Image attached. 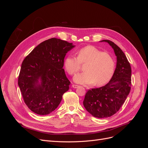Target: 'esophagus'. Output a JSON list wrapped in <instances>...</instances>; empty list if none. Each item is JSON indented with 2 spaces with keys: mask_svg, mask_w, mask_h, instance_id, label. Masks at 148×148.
<instances>
[{
  "mask_svg": "<svg viewBox=\"0 0 148 148\" xmlns=\"http://www.w3.org/2000/svg\"><path fill=\"white\" fill-rule=\"evenodd\" d=\"M72 87L73 88H78L79 87L78 85H77V84H72Z\"/></svg>",
  "mask_w": 148,
  "mask_h": 148,
  "instance_id": "1",
  "label": "esophagus"
}]
</instances>
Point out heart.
<instances>
[{
	"label": "heart",
	"mask_w": 148,
	"mask_h": 148,
	"mask_svg": "<svg viewBox=\"0 0 148 148\" xmlns=\"http://www.w3.org/2000/svg\"><path fill=\"white\" fill-rule=\"evenodd\" d=\"M77 58L68 56L64 60V66L70 75L77 73L80 64L86 62L84 72L75 76L74 81L78 84L97 86L107 83L111 79L115 70L114 60L109 53L104 52L93 46H87L77 51Z\"/></svg>",
	"instance_id": "heart-1"
}]
</instances>
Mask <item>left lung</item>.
I'll return each mask as SVG.
<instances>
[{
	"label": "left lung",
	"mask_w": 148,
	"mask_h": 148,
	"mask_svg": "<svg viewBox=\"0 0 148 148\" xmlns=\"http://www.w3.org/2000/svg\"><path fill=\"white\" fill-rule=\"evenodd\" d=\"M113 48L117 56L116 69L110 82L105 86L87 91L83 101L85 109L93 117L107 118L119 110L131 89L132 69L121 49L109 40H102Z\"/></svg>",
	"instance_id": "1"
}]
</instances>
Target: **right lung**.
Returning <instances> with one entry per match:
<instances>
[{
	"mask_svg": "<svg viewBox=\"0 0 148 148\" xmlns=\"http://www.w3.org/2000/svg\"><path fill=\"white\" fill-rule=\"evenodd\" d=\"M72 43L53 38L40 43L22 62L18 84L24 102L38 115H47L59 106L70 82L63 69Z\"/></svg>",
	"mask_w": 148,
	"mask_h": 148,
	"instance_id": "add662e5",
	"label": "right lung"
}]
</instances>
